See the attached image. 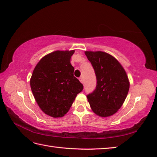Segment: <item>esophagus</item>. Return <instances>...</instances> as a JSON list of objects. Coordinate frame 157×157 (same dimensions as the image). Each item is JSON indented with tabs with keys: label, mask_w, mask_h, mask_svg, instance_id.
I'll use <instances>...</instances> for the list:
<instances>
[{
	"label": "esophagus",
	"mask_w": 157,
	"mask_h": 157,
	"mask_svg": "<svg viewBox=\"0 0 157 157\" xmlns=\"http://www.w3.org/2000/svg\"><path fill=\"white\" fill-rule=\"evenodd\" d=\"M79 81H80V82H81V83L84 82V81H83V79H82V77H80V78H79Z\"/></svg>",
	"instance_id": "34e87169"
}]
</instances>
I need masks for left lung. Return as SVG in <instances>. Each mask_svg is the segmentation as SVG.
Returning <instances> with one entry per match:
<instances>
[{
	"label": "left lung",
	"instance_id": "8db88e82",
	"mask_svg": "<svg viewBox=\"0 0 157 157\" xmlns=\"http://www.w3.org/2000/svg\"><path fill=\"white\" fill-rule=\"evenodd\" d=\"M95 70L97 86L86 96L90 108L97 116H112L123 105L130 88L126 71L116 58L101 51H85Z\"/></svg>",
	"mask_w": 157,
	"mask_h": 157
}]
</instances>
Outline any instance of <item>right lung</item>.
<instances>
[{"mask_svg": "<svg viewBox=\"0 0 157 157\" xmlns=\"http://www.w3.org/2000/svg\"><path fill=\"white\" fill-rule=\"evenodd\" d=\"M75 50H56L45 56L35 67L30 86L44 113L62 117L69 111L83 85L74 76L71 58Z\"/></svg>", "mask_w": 157, "mask_h": 157, "instance_id": "add662e5", "label": "right lung"}]
</instances>
